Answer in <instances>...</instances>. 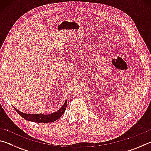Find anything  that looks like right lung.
<instances>
[{
  "label": "right lung",
  "mask_w": 151,
  "mask_h": 151,
  "mask_svg": "<svg viewBox=\"0 0 151 151\" xmlns=\"http://www.w3.org/2000/svg\"><path fill=\"white\" fill-rule=\"evenodd\" d=\"M66 106H67V101H65L64 105L58 110V111L53 112L49 114H27L19 111L16 108L17 112L19 113L22 118L27 120L29 121L35 122H52L57 121L60 117L63 115L65 112Z\"/></svg>",
  "instance_id": "obj_1"
}]
</instances>
